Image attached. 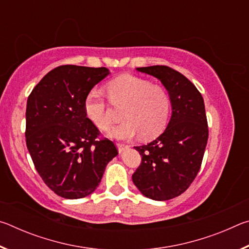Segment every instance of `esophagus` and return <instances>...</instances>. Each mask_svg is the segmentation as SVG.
<instances>
[{"label":"esophagus","mask_w":249,"mask_h":249,"mask_svg":"<svg viewBox=\"0 0 249 249\" xmlns=\"http://www.w3.org/2000/svg\"><path fill=\"white\" fill-rule=\"evenodd\" d=\"M117 148H119V151L120 153H122V151H124L126 148H128V145H126V144H123V142H117Z\"/></svg>","instance_id":"34e87169"}]
</instances>
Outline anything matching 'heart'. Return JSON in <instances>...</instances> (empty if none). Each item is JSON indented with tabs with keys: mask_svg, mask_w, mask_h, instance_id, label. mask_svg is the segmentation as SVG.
Masks as SVG:
<instances>
[{
	"mask_svg": "<svg viewBox=\"0 0 249 249\" xmlns=\"http://www.w3.org/2000/svg\"><path fill=\"white\" fill-rule=\"evenodd\" d=\"M113 105H125L123 123L108 132L112 138L130 140L142 134L146 140L159 136L169 122L170 98L165 88L136 75L123 74L107 84ZM87 116L96 127L107 130L112 124L109 105L101 92L92 90L84 101Z\"/></svg>",
	"mask_w": 249,
	"mask_h": 249,
	"instance_id": "heart-1",
	"label": "heart"
}]
</instances>
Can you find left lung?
Returning <instances> with one entry per match:
<instances>
[{
	"label": "left lung",
	"mask_w": 249,
	"mask_h": 249,
	"mask_svg": "<svg viewBox=\"0 0 249 249\" xmlns=\"http://www.w3.org/2000/svg\"><path fill=\"white\" fill-rule=\"evenodd\" d=\"M137 70L160 80L169 93L172 114L159 137L135 147L142 162L133 182L149 199L170 200L187 190L200 170L209 138L204 101L195 84L170 67Z\"/></svg>",
	"instance_id": "left-lung-1"
}]
</instances>
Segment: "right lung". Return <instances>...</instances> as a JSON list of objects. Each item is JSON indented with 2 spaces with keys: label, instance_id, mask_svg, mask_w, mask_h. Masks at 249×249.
I'll list each match as a JSON object with an SVG mask.
<instances>
[{
  "label": "right lung",
  "instance_id": "obj_1",
  "mask_svg": "<svg viewBox=\"0 0 249 249\" xmlns=\"http://www.w3.org/2000/svg\"><path fill=\"white\" fill-rule=\"evenodd\" d=\"M108 69L59 66L34 88L26 107V145L49 189L65 199L91 195L119 154L87 116L84 101Z\"/></svg>",
  "mask_w": 249,
  "mask_h": 249
}]
</instances>
